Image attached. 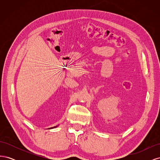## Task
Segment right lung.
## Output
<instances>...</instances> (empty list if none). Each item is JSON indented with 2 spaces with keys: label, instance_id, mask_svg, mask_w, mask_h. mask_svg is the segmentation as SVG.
Here are the masks:
<instances>
[{
  "label": "right lung",
  "instance_id": "add662e5",
  "mask_svg": "<svg viewBox=\"0 0 160 160\" xmlns=\"http://www.w3.org/2000/svg\"><path fill=\"white\" fill-rule=\"evenodd\" d=\"M54 128H55V127H54Z\"/></svg>",
  "mask_w": 160,
  "mask_h": 160
}]
</instances>
